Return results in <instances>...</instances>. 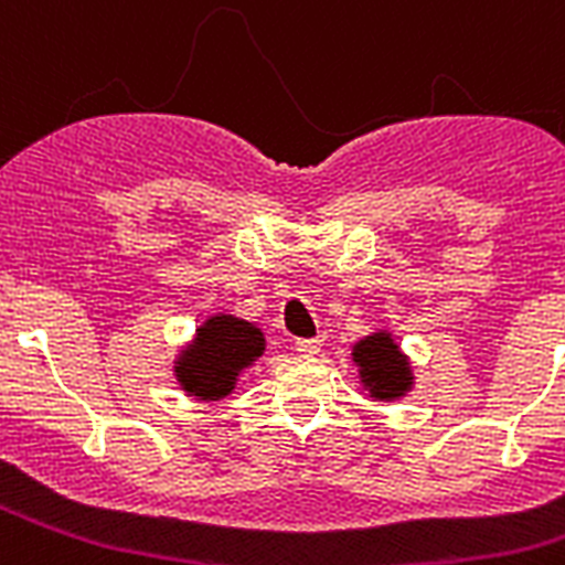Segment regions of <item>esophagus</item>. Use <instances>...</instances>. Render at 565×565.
Here are the masks:
<instances>
[{"label": "esophagus", "mask_w": 565, "mask_h": 565, "mask_svg": "<svg viewBox=\"0 0 565 565\" xmlns=\"http://www.w3.org/2000/svg\"><path fill=\"white\" fill-rule=\"evenodd\" d=\"M297 351L306 353V356H313V353L322 351V339L313 337V339H297Z\"/></svg>", "instance_id": "34e87169"}]
</instances>
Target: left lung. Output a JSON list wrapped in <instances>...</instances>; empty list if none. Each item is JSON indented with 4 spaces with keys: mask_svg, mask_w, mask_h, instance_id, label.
<instances>
[{
    "mask_svg": "<svg viewBox=\"0 0 565 565\" xmlns=\"http://www.w3.org/2000/svg\"><path fill=\"white\" fill-rule=\"evenodd\" d=\"M353 359L362 367L364 384L379 398H398L411 387V373L404 367L398 344L384 333L367 337L353 348Z\"/></svg>",
    "mask_w": 565,
    "mask_h": 565,
    "instance_id": "1",
    "label": "left lung"
}]
</instances>
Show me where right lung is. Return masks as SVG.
Returning <instances> with one entry per match:
<instances>
[{
    "label": "right lung",
    "instance_id": "1",
    "mask_svg": "<svg viewBox=\"0 0 565 565\" xmlns=\"http://www.w3.org/2000/svg\"><path fill=\"white\" fill-rule=\"evenodd\" d=\"M263 353V333L243 319L212 317L178 362V382L201 398H223L237 373Z\"/></svg>",
    "mask_w": 565,
    "mask_h": 565
}]
</instances>
